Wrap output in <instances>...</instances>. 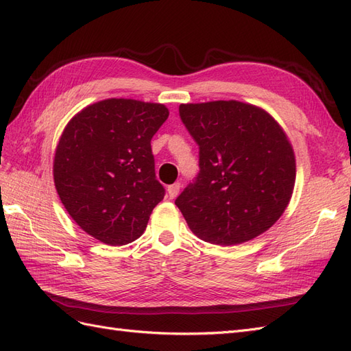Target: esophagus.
<instances>
[{"label": "esophagus", "mask_w": 351, "mask_h": 351, "mask_svg": "<svg viewBox=\"0 0 351 351\" xmlns=\"http://www.w3.org/2000/svg\"><path fill=\"white\" fill-rule=\"evenodd\" d=\"M180 187H182V184H180V183H174L171 186H168L167 187V196L169 199H174L178 195V192H180Z\"/></svg>", "instance_id": "34e87169"}]
</instances>
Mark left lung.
I'll list each match as a JSON object with an SVG mask.
<instances>
[{"label": "left lung", "instance_id": "left-lung-1", "mask_svg": "<svg viewBox=\"0 0 351 351\" xmlns=\"http://www.w3.org/2000/svg\"><path fill=\"white\" fill-rule=\"evenodd\" d=\"M180 117L199 145L196 182L176 199L189 228L219 246L269 230L295 183L294 151L278 121L234 99L182 104Z\"/></svg>", "mask_w": 351, "mask_h": 351}]
</instances>
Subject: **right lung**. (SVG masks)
Wrapping results in <instances>:
<instances>
[{"instance_id": "1", "label": "right lung", "mask_w": 351, "mask_h": 351, "mask_svg": "<svg viewBox=\"0 0 351 351\" xmlns=\"http://www.w3.org/2000/svg\"><path fill=\"white\" fill-rule=\"evenodd\" d=\"M164 104L110 98L67 123L56 147L54 184L74 222L111 246L139 239L165 190L151 139L168 119Z\"/></svg>"}]
</instances>
